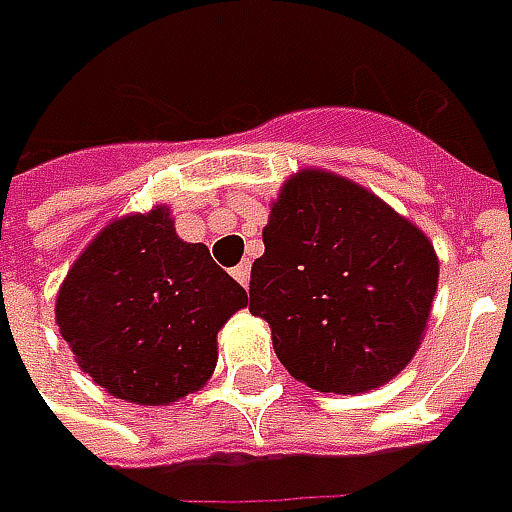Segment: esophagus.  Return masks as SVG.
<instances>
[{"mask_svg":"<svg viewBox=\"0 0 512 512\" xmlns=\"http://www.w3.org/2000/svg\"><path fill=\"white\" fill-rule=\"evenodd\" d=\"M233 279H236L239 285L247 287V282H250V265H247V262H242V265L233 267Z\"/></svg>","mask_w":512,"mask_h":512,"instance_id":"34e87169","label":"esophagus"}]
</instances>
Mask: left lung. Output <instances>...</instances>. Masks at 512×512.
<instances>
[{"label": "left lung", "instance_id": "left-lung-1", "mask_svg": "<svg viewBox=\"0 0 512 512\" xmlns=\"http://www.w3.org/2000/svg\"><path fill=\"white\" fill-rule=\"evenodd\" d=\"M250 270V313L287 373L319 393H367L416 356L439 256L410 219L339 173L287 179Z\"/></svg>", "mask_w": 512, "mask_h": 512}]
</instances>
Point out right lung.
Segmentation results:
<instances>
[{"instance_id": "obj_1", "label": "right lung", "mask_w": 512, "mask_h": 512, "mask_svg": "<svg viewBox=\"0 0 512 512\" xmlns=\"http://www.w3.org/2000/svg\"><path fill=\"white\" fill-rule=\"evenodd\" d=\"M245 305V287L156 205L113 219L79 253L56 293V325L99 387L156 407L213 376L216 333Z\"/></svg>"}]
</instances>
